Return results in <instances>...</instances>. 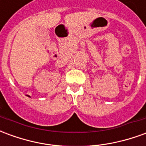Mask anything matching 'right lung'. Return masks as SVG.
<instances>
[{
    "label": "right lung",
    "instance_id": "1",
    "mask_svg": "<svg viewBox=\"0 0 146 146\" xmlns=\"http://www.w3.org/2000/svg\"><path fill=\"white\" fill-rule=\"evenodd\" d=\"M29 97H30V96H29Z\"/></svg>",
    "mask_w": 146,
    "mask_h": 146
}]
</instances>
